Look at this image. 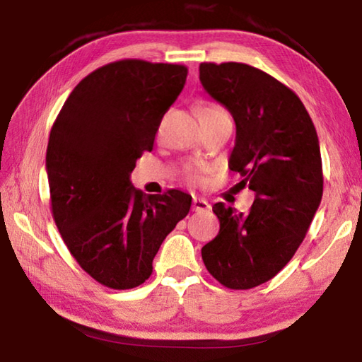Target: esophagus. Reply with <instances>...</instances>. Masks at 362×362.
I'll list each match as a JSON object with an SVG mask.
<instances>
[{"label": "esophagus", "instance_id": "1", "mask_svg": "<svg viewBox=\"0 0 362 362\" xmlns=\"http://www.w3.org/2000/svg\"><path fill=\"white\" fill-rule=\"evenodd\" d=\"M209 209H211V204L207 203L206 199L193 198V211L194 212H204V211H209Z\"/></svg>", "mask_w": 362, "mask_h": 362}]
</instances>
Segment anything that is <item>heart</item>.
<instances>
[{
  "instance_id": "obj_1",
  "label": "heart",
  "mask_w": 362,
  "mask_h": 362,
  "mask_svg": "<svg viewBox=\"0 0 362 362\" xmlns=\"http://www.w3.org/2000/svg\"><path fill=\"white\" fill-rule=\"evenodd\" d=\"M217 108H220V107H217V105H203L199 108V113H206V112H211V110H217ZM188 177H189V180H193V182H198L201 179V175L196 169H189Z\"/></svg>"
}]
</instances>
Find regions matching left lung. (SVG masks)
Masks as SVG:
<instances>
[{"label":"left lung","mask_w":362,"mask_h":362,"mask_svg":"<svg viewBox=\"0 0 362 362\" xmlns=\"http://www.w3.org/2000/svg\"><path fill=\"white\" fill-rule=\"evenodd\" d=\"M206 93L236 124L228 166L255 193L247 214L217 203L220 231L201 249L214 278L228 289L267 283L297 252L322 198L320 140L302 100L255 66L201 64Z\"/></svg>","instance_id":"1"}]
</instances>
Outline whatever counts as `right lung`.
Returning <instances> with one entry per match:
<instances>
[{
  "instance_id": "add662e5",
  "label": "right lung",
  "mask_w": 362,
  "mask_h": 362,
  "mask_svg": "<svg viewBox=\"0 0 362 362\" xmlns=\"http://www.w3.org/2000/svg\"><path fill=\"white\" fill-rule=\"evenodd\" d=\"M187 75L185 65L107 64L78 83L52 124L46 170L54 222L79 267L110 289L150 278L159 246L192 206L179 189L145 194L129 180Z\"/></svg>"
}]
</instances>
